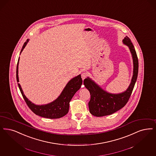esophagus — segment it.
Masks as SVG:
<instances>
[{
	"label": "esophagus",
	"instance_id": "1",
	"mask_svg": "<svg viewBox=\"0 0 156 156\" xmlns=\"http://www.w3.org/2000/svg\"><path fill=\"white\" fill-rule=\"evenodd\" d=\"M87 76V73L86 72H82L81 74V77L82 78V80H83Z\"/></svg>",
	"mask_w": 156,
	"mask_h": 156
}]
</instances>
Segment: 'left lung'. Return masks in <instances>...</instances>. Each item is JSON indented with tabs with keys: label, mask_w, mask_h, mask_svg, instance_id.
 Masks as SVG:
<instances>
[{
	"label": "left lung",
	"mask_w": 156,
	"mask_h": 156,
	"mask_svg": "<svg viewBox=\"0 0 156 156\" xmlns=\"http://www.w3.org/2000/svg\"><path fill=\"white\" fill-rule=\"evenodd\" d=\"M122 42L130 50L133 66L131 83L126 90L119 94H112L102 89L88 76L83 81L85 87L90 94V100L88 103L89 112L94 116L103 117L119 111L126 104L133 89L138 74L139 62L137 55L129 37L126 36Z\"/></svg>",
	"instance_id": "obj_1"
}]
</instances>
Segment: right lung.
I'll return each mask as SVG.
<instances>
[{
  "label": "right lung",
  "instance_id": "1",
  "mask_svg": "<svg viewBox=\"0 0 156 156\" xmlns=\"http://www.w3.org/2000/svg\"><path fill=\"white\" fill-rule=\"evenodd\" d=\"M28 42L29 39H28L24 44L23 48L20 51V54L25 48ZM19 60L20 57L17 62L16 71V78L17 82H19ZM82 84V80L81 78V74H80L69 81L66 87L63 89L62 93L56 99L48 104L42 105H35L29 100L24 94L20 84L18 83V85L24 99L29 108L31 110L32 112H34L36 115L42 117L46 119H56L62 117L68 113L69 102L75 93L80 89Z\"/></svg>",
  "mask_w": 156,
  "mask_h": 156
}]
</instances>
